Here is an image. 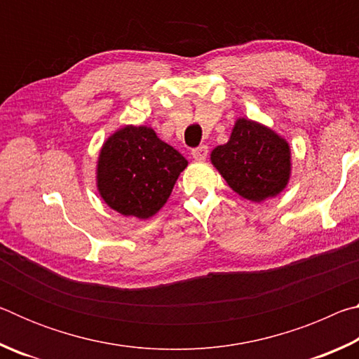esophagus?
I'll list each match as a JSON object with an SVG mask.
<instances>
[{"instance_id": "obj_1", "label": "esophagus", "mask_w": 359, "mask_h": 359, "mask_svg": "<svg viewBox=\"0 0 359 359\" xmlns=\"http://www.w3.org/2000/svg\"><path fill=\"white\" fill-rule=\"evenodd\" d=\"M208 154H209V150H208V147H205V145H201V147L191 150V156L196 161H204L205 158H208Z\"/></svg>"}]
</instances>
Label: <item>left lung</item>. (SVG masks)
Returning <instances> with one entry per match:
<instances>
[{
	"instance_id": "8db88e82",
	"label": "left lung",
	"mask_w": 359,
	"mask_h": 359,
	"mask_svg": "<svg viewBox=\"0 0 359 359\" xmlns=\"http://www.w3.org/2000/svg\"><path fill=\"white\" fill-rule=\"evenodd\" d=\"M210 161L239 196L253 203L280 194L291 175L290 144L248 118L236 120L229 141L212 150Z\"/></svg>"
}]
</instances>
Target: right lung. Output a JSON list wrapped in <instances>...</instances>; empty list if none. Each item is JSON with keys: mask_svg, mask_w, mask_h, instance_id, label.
<instances>
[{"mask_svg": "<svg viewBox=\"0 0 359 359\" xmlns=\"http://www.w3.org/2000/svg\"><path fill=\"white\" fill-rule=\"evenodd\" d=\"M188 161L150 126L126 125L102 144L96 187L109 208L147 220L163 205Z\"/></svg>", "mask_w": 359, "mask_h": 359, "instance_id": "obj_1", "label": "right lung"}]
</instances>
